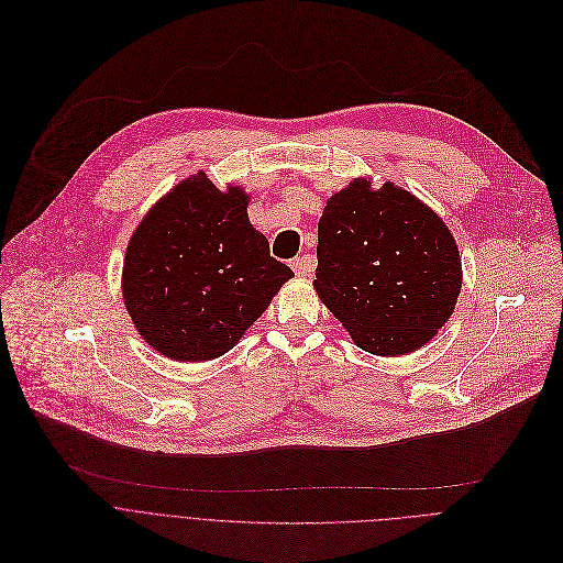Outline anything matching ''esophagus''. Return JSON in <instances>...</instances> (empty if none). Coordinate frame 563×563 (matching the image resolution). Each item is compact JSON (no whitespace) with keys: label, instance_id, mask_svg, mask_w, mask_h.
Masks as SVG:
<instances>
[{"label":"esophagus","instance_id":"1","mask_svg":"<svg viewBox=\"0 0 563 563\" xmlns=\"http://www.w3.org/2000/svg\"><path fill=\"white\" fill-rule=\"evenodd\" d=\"M290 268L295 271V275H297V277H303V275H308V273H310V268H312V260H310V257H295V260L290 262Z\"/></svg>","mask_w":563,"mask_h":563}]
</instances>
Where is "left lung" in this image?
I'll return each mask as SVG.
<instances>
[{
	"instance_id": "left-lung-1",
	"label": "left lung",
	"mask_w": 563,
	"mask_h": 563,
	"mask_svg": "<svg viewBox=\"0 0 563 563\" xmlns=\"http://www.w3.org/2000/svg\"><path fill=\"white\" fill-rule=\"evenodd\" d=\"M314 290L353 342L397 357L428 344L462 290L460 249L443 219L408 190L353 179L317 227Z\"/></svg>"
}]
</instances>
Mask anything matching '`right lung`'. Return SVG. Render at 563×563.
<instances>
[{
	"instance_id": "obj_1",
	"label": "right lung",
	"mask_w": 563,
	"mask_h": 563,
	"mask_svg": "<svg viewBox=\"0 0 563 563\" xmlns=\"http://www.w3.org/2000/svg\"><path fill=\"white\" fill-rule=\"evenodd\" d=\"M240 186L206 173L179 181L133 233L122 292L137 332L164 357L208 362L229 353L292 271L271 257Z\"/></svg>"
}]
</instances>
